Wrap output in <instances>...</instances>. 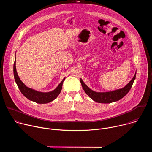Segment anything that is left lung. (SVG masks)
Instances as JSON below:
<instances>
[{"label": "left lung", "instance_id": "obj_1", "mask_svg": "<svg viewBox=\"0 0 152 152\" xmlns=\"http://www.w3.org/2000/svg\"><path fill=\"white\" fill-rule=\"evenodd\" d=\"M135 77L136 72L132 80L124 87L121 89L108 92H96L91 90L88 86H86L82 79H80V82L85 93L94 101L102 103H110L120 100L128 93L132 87L133 83L135 79Z\"/></svg>", "mask_w": 152, "mask_h": 152}]
</instances>
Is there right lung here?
Returning a JSON list of instances; mask_svg holds the SVG:
<instances>
[{"label":"right lung","instance_id":"1","mask_svg":"<svg viewBox=\"0 0 152 152\" xmlns=\"http://www.w3.org/2000/svg\"><path fill=\"white\" fill-rule=\"evenodd\" d=\"M14 76L15 81L18 86V87L22 93V94L26 97L29 100L36 102L37 103H49L53 100H55L58 95L60 94L62 87V83L65 80V78L61 81V82L58 85L57 87L53 91L48 92V93H43L34 90L32 88H28L26 86L19 78L15 67V59L14 63Z\"/></svg>","mask_w":152,"mask_h":152}]
</instances>
